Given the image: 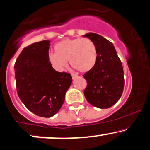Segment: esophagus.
I'll return each mask as SVG.
<instances>
[{
  "label": "esophagus",
  "mask_w": 150,
  "mask_h": 150,
  "mask_svg": "<svg viewBox=\"0 0 150 150\" xmlns=\"http://www.w3.org/2000/svg\"><path fill=\"white\" fill-rule=\"evenodd\" d=\"M77 76H78V75L76 74H71V77H72V79H76Z\"/></svg>",
  "instance_id": "34e87169"
}]
</instances>
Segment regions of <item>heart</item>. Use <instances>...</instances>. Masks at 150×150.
Wrapping results in <instances>:
<instances>
[{
    "label": "heart",
    "instance_id": "b5f03b06",
    "mask_svg": "<svg viewBox=\"0 0 150 150\" xmlns=\"http://www.w3.org/2000/svg\"><path fill=\"white\" fill-rule=\"evenodd\" d=\"M54 48L55 53H49L48 60L58 71L66 67L67 60L72 67L81 72L90 71L97 62V49L89 39H65L55 44Z\"/></svg>",
    "mask_w": 150,
    "mask_h": 150
}]
</instances>
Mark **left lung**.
I'll return each instance as SVG.
<instances>
[{"label":"left lung","mask_w":150,"mask_h":150,"mask_svg":"<svg viewBox=\"0 0 150 150\" xmlns=\"http://www.w3.org/2000/svg\"><path fill=\"white\" fill-rule=\"evenodd\" d=\"M95 44L97 62L83 77L87 81L84 95L87 101L99 108H108L117 102L122 95L125 78L122 62L113 44L97 33L84 35Z\"/></svg>","instance_id":"8db88e82"}]
</instances>
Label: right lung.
<instances>
[{"mask_svg":"<svg viewBox=\"0 0 150 150\" xmlns=\"http://www.w3.org/2000/svg\"><path fill=\"white\" fill-rule=\"evenodd\" d=\"M50 45L43 40L28 46L14 64L18 97L30 111L43 117L59 111L72 82L70 74L55 71L50 64Z\"/></svg>","mask_w":150,"mask_h":150,"instance_id":"1","label":"right lung"}]
</instances>
